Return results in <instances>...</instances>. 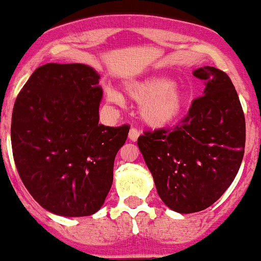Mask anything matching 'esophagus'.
I'll return each instance as SVG.
<instances>
[{
  "label": "esophagus",
  "mask_w": 261,
  "mask_h": 261,
  "mask_svg": "<svg viewBox=\"0 0 261 261\" xmlns=\"http://www.w3.org/2000/svg\"><path fill=\"white\" fill-rule=\"evenodd\" d=\"M139 134H141V132H139L138 129H136V128H130V130H129V139H130V141L136 142L137 139H138Z\"/></svg>",
  "instance_id": "34e87169"
}]
</instances>
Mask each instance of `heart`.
<instances>
[{
	"label": "heart",
	"instance_id": "1",
	"mask_svg": "<svg viewBox=\"0 0 261 261\" xmlns=\"http://www.w3.org/2000/svg\"><path fill=\"white\" fill-rule=\"evenodd\" d=\"M124 93L132 100L141 103L139 115L150 127L170 124L184 108L185 95L181 87L163 75L127 83ZM107 98L113 103H122L120 94L112 89L107 90Z\"/></svg>",
	"mask_w": 261,
	"mask_h": 261
}]
</instances>
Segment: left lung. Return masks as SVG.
<instances>
[{"mask_svg":"<svg viewBox=\"0 0 261 261\" xmlns=\"http://www.w3.org/2000/svg\"><path fill=\"white\" fill-rule=\"evenodd\" d=\"M193 75L206 87L184 119L138 138L158 196L181 214L216 202L238 174L245 149V117L230 77L212 66Z\"/></svg>","mask_w":261,"mask_h":261,"instance_id":"8db88e82","label":"left lung"}]
</instances>
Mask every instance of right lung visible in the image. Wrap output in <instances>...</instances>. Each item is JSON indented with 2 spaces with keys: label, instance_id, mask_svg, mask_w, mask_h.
Masks as SVG:
<instances>
[{
  "label": "right lung",
  "instance_id": "add662e5",
  "mask_svg": "<svg viewBox=\"0 0 261 261\" xmlns=\"http://www.w3.org/2000/svg\"><path fill=\"white\" fill-rule=\"evenodd\" d=\"M84 64H45L16 98L11 144L32 197L60 216L95 214L113 184L117 152L129 125L99 124L103 90Z\"/></svg>",
  "mask_w": 261,
  "mask_h": 261
}]
</instances>
